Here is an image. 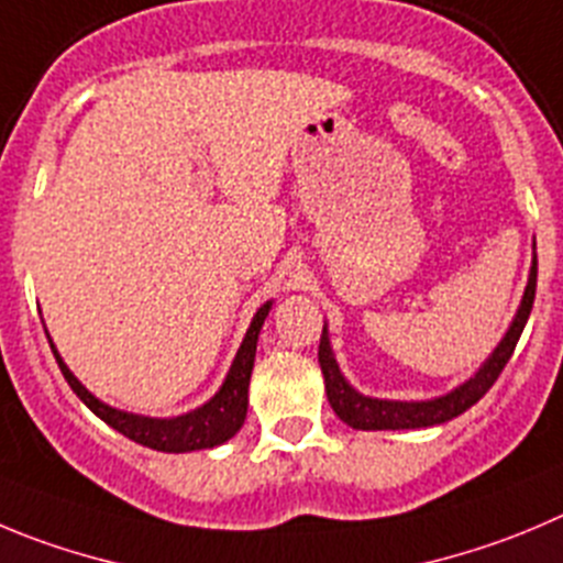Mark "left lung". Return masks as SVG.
<instances>
[{"instance_id": "1", "label": "left lung", "mask_w": 563, "mask_h": 563, "mask_svg": "<svg viewBox=\"0 0 563 563\" xmlns=\"http://www.w3.org/2000/svg\"><path fill=\"white\" fill-rule=\"evenodd\" d=\"M536 297V261L533 269H530L528 288H525L522 306H519L517 319H514L511 330L506 333V339L500 341L492 358L481 366L475 377L459 386L455 391H450L448 397H439V400L428 402H394V400H372L364 394L355 391L350 383L341 377L339 364H335L333 353H330L328 333L322 330V339H319V366H322L324 375V391H328V400L333 406V411L339 413L341 422H346L350 428L358 430H413V428H430V424L450 422L453 417L464 413L466 408L475 406L488 388L495 386V380L500 377V372L506 369V364L511 361L514 346H517L519 335H522L525 322L530 317V308H533Z\"/></svg>"}]
</instances>
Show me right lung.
<instances>
[{
  "label": "right lung",
  "mask_w": 563,
  "mask_h": 563,
  "mask_svg": "<svg viewBox=\"0 0 563 563\" xmlns=\"http://www.w3.org/2000/svg\"><path fill=\"white\" fill-rule=\"evenodd\" d=\"M269 308L272 302H266L264 308H257L255 319H252L250 330H246L244 335V344H241L239 355H235L233 366H230L228 380L219 388L217 397L210 402H205L202 408H197V411L177 419L135 417V413H124L104 406V402H99L93 394H88L86 388H82V383L77 380V377L68 372V366L60 361L55 346H49L52 353H55V361L57 366H60L63 377H66V383L71 386V391H75L102 422H108L113 430H119L122 435L133 439L135 444H144V448L157 450V453H191V450L217 448L222 441L233 439V435L239 433L241 424H244L246 388H250L252 364H255L257 333H261V324H264Z\"/></svg>",
  "instance_id": "obj_1"
}]
</instances>
